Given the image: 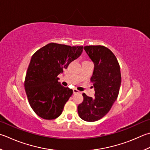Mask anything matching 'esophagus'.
<instances>
[{
    "instance_id": "esophagus-1",
    "label": "esophagus",
    "mask_w": 150,
    "mask_h": 150,
    "mask_svg": "<svg viewBox=\"0 0 150 150\" xmlns=\"http://www.w3.org/2000/svg\"><path fill=\"white\" fill-rule=\"evenodd\" d=\"M81 92L79 90H77V89H73V93L75 94V93H80Z\"/></svg>"
}]
</instances>
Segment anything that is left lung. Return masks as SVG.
Segmentation results:
<instances>
[{
    "instance_id": "obj_1",
    "label": "left lung",
    "mask_w": 150,
    "mask_h": 150,
    "mask_svg": "<svg viewBox=\"0 0 150 150\" xmlns=\"http://www.w3.org/2000/svg\"><path fill=\"white\" fill-rule=\"evenodd\" d=\"M84 49L94 64L91 82L95 97L83 93L84 100L77 107L79 115L86 122H96L109 112L118 96L122 77L119 63L109 49L103 45H89Z\"/></svg>"
}]
</instances>
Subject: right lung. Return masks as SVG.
<instances>
[{"label": "right lung", "mask_w": 150, "mask_h": 150, "mask_svg": "<svg viewBox=\"0 0 150 150\" xmlns=\"http://www.w3.org/2000/svg\"><path fill=\"white\" fill-rule=\"evenodd\" d=\"M83 50V46L51 43L32 55L25 89L29 104L38 116L45 120L60 116L73 90L62 86L58 75L80 57Z\"/></svg>", "instance_id": "add662e5"}]
</instances>
